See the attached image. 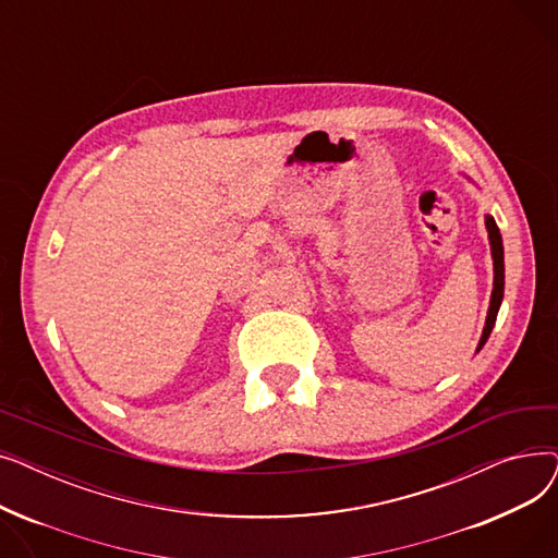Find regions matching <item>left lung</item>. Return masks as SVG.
I'll use <instances>...</instances> for the list:
<instances>
[{"label":"left lung","mask_w":558,"mask_h":558,"mask_svg":"<svg viewBox=\"0 0 558 558\" xmlns=\"http://www.w3.org/2000/svg\"><path fill=\"white\" fill-rule=\"evenodd\" d=\"M486 230H488V244H490V257H493V291H490V305L486 314V324L482 330V339L477 343V353L484 348V343L490 337V330L495 326L497 312H500L502 299H505V246H502V234L500 228H497L495 219L486 215Z\"/></svg>","instance_id":"obj_1"}]
</instances>
